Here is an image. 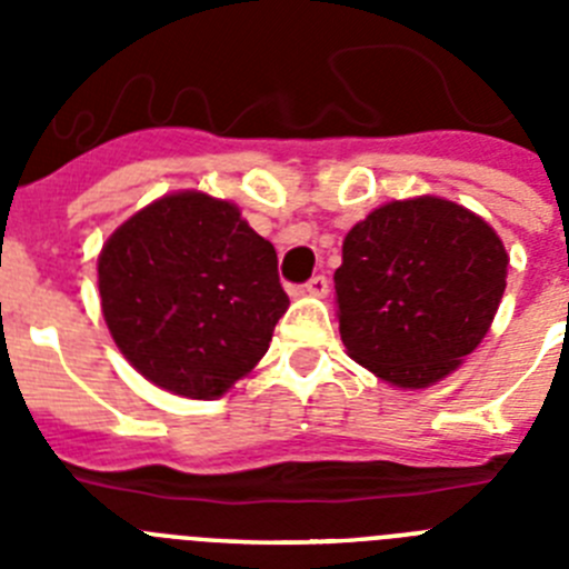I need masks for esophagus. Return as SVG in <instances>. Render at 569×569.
Masks as SVG:
<instances>
[{"mask_svg": "<svg viewBox=\"0 0 569 569\" xmlns=\"http://www.w3.org/2000/svg\"><path fill=\"white\" fill-rule=\"evenodd\" d=\"M328 290H330L328 276H313V279H310L308 284L301 288V293H305V296H316V299H321V296H328Z\"/></svg>", "mask_w": 569, "mask_h": 569, "instance_id": "34e87169", "label": "esophagus"}]
</instances>
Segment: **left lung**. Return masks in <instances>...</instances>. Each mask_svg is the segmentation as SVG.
Here are the masks:
<instances>
[{
	"mask_svg": "<svg viewBox=\"0 0 569 569\" xmlns=\"http://www.w3.org/2000/svg\"><path fill=\"white\" fill-rule=\"evenodd\" d=\"M507 261L499 233L441 196L370 210L345 236L333 273L347 356L399 390L447 379L490 330Z\"/></svg>",
	"mask_w": 569,
	"mask_h": 569,
	"instance_id": "obj_1",
	"label": "left lung"
}]
</instances>
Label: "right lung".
Returning a JSON list of instances; mask_svg holds the SVG:
<instances>
[{"instance_id":"right-lung-1","label":"right lung","mask_w":569,"mask_h":569,"mask_svg":"<svg viewBox=\"0 0 569 569\" xmlns=\"http://www.w3.org/2000/svg\"><path fill=\"white\" fill-rule=\"evenodd\" d=\"M116 347L150 385L219 399L268 353L290 299L276 250L228 199L176 190L124 219L97 261Z\"/></svg>"}]
</instances>
